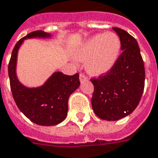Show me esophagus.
Returning <instances> with one entry per match:
<instances>
[{"label": "esophagus", "instance_id": "esophagus-1", "mask_svg": "<svg viewBox=\"0 0 158 158\" xmlns=\"http://www.w3.org/2000/svg\"><path fill=\"white\" fill-rule=\"evenodd\" d=\"M79 79H80V81H84V80H87L88 79V77L86 76L83 73H80V75H79Z\"/></svg>", "mask_w": 158, "mask_h": 158}]
</instances>
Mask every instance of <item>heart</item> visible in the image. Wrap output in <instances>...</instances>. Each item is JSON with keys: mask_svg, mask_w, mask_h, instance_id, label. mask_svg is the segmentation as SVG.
Instances as JSON below:
<instances>
[{"mask_svg": "<svg viewBox=\"0 0 158 158\" xmlns=\"http://www.w3.org/2000/svg\"><path fill=\"white\" fill-rule=\"evenodd\" d=\"M121 49V42L114 33L96 35L80 47L75 58L86 61V69L90 75H100L114 66Z\"/></svg>", "mask_w": 158, "mask_h": 158, "instance_id": "obj_1", "label": "heart"}]
</instances>
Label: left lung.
I'll return each mask as SVG.
<instances>
[{
  "instance_id": "8db88e82",
  "label": "left lung",
  "mask_w": 158,
  "mask_h": 158,
  "mask_svg": "<svg viewBox=\"0 0 158 158\" xmlns=\"http://www.w3.org/2000/svg\"><path fill=\"white\" fill-rule=\"evenodd\" d=\"M121 41L122 53L105 75L92 78V106L100 118L116 121L132 113L141 99L145 70L136 40L121 28L114 27Z\"/></svg>"
}]
</instances>
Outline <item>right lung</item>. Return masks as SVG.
Returning <instances> with one entry per match:
<instances>
[{"label": "right lung", "mask_w": 158, "mask_h": 158, "mask_svg": "<svg viewBox=\"0 0 158 158\" xmlns=\"http://www.w3.org/2000/svg\"><path fill=\"white\" fill-rule=\"evenodd\" d=\"M43 31H35L19 40L12 51L8 66L10 89L18 108L34 123L41 126L57 125L66 118L68 99L79 88V73L74 75L55 72L43 86L28 88L22 85L17 79V54L25 39L33 37H48Z\"/></svg>", "instance_id": "right-lung-1"}]
</instances>
